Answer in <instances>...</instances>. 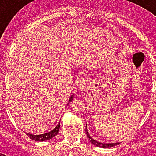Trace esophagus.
<instances>
[{
    "mask_svg": "<svg viewBox=\"0 0 156 156\" xmlns=\"http://www.w3.org/2000/svg\"><path fill=\"white\" fill-rule=\"evenodd\" d=\"M88 83V80L87 78H82L80 79H78L77 83H76V87L78 90H83L86 86Z\"/></svg>",
    "mask_w": 156,
    "mask_h": 156,
    "instance_id": "obj_1",
    "label": "esophagus"
}]
</instances>
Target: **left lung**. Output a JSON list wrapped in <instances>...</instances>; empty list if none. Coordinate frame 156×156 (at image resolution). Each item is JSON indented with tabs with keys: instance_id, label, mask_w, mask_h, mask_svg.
Segmentation results:
<instances>
[{
	"instance_id": "1",
	"label": "left lung",
	"mask_w": 156,
	"mask_h": 156,
	"mask_svg": "<svg viewBox=\"0 0 156 156\" xmlns=\"http://www.w3.org/2000/svg\"><path fill=\"white\" fill-rule=\"evenodd\" d=\"M85 131H86V134H87V136L88 138V140H90V142L93 144L94 146H98V147H101V148H110V147H113V146H116L120 144L119 142H115V143H102V142H99L98 140H96L91 136L88 133V131H87V124H86V129H85Z\"/></svg>"
}]
</instances>
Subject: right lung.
Instances as JSON below:
<instances>
[{
  "mask_svg": "<svg viewBox=\"0 0 156 156\" xmlns=\"http://www.w3.org/2000/svg\"><path fill=\"white\" fill-rule=\"evenodd\" d=\"M73 100V95H72L69 98V101H68V103L71 102ZM68 105L69 104H67V106H68ZM59 127H60V122H59V123H58L52 131H50L49 132H47V133L41 134V135H33V134H30L27 133V132H25V134H26L30 139L34 140H37V141H44V140H50L52 139V138H54V137L58 133V131H59Z\"/></svg>",
  "mask_w": 156,
  "mask_h": 156,
  "instance_id": "right-lung-1",
  "label": "right lung"
}]
</instances>
